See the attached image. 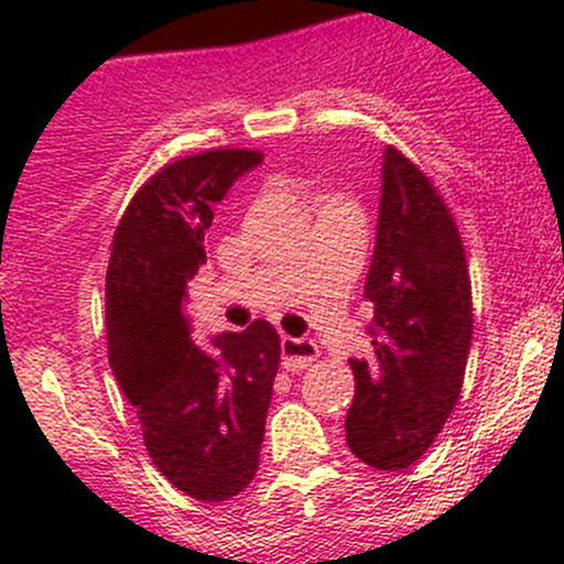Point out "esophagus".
<instances>
[{
    "instance_id": "34e87169",
    "label": "esophagus",
    "mask_w": 564,
    "mask_h": 564,
    "mask_svg": "<svg viewBox=\"0 0 564 564\" xmlns=\"http://www.w3.org/2000/svg\"><path fill=\"white\" fill-rule=\"evenodd\" d=\"M318 358V347L311 338H282V367L291 372L305 370Z\"/></svg>"
}]
</instances>
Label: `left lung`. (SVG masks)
Here are the masks:
<instances>
[{
    "mask_svg": "<svg viewBox=\"0 0 564 564\" xmlns=\"http://www.w3.org/2000/svg\"><path fill=\"white\" fill-rule=\"evenodd\" d=\"M364 293L370 356L350 358V449L381 471L410 468L460 398L475 330L466 251L432 177L395 147L383 154L378 237Z\"/></svg>",
    "mask_w": 564,
    "mask_h": 564,
    "instance_id": "8db88e82",
    "label": "left lung"
}]
</instances>
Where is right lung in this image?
I'll list each match as a JSON object with an SVG mask.
<instances>
[{
  "label": "right lung",
  "instance_id": "1",
  "mask_svg": "<svg viewBox=\"0 0 564 564\" xmlns=\"http://www.w3.org/2000/svg\"><path fill=\"white\" fill-rule=\"evenodd\" d=\"M259 149H203L166 163L132 194L107 268L109 364L141 421L143 443L177 491L231 500L259 468L279 336L265 318L197 347L183 316L206 231Z\"/></svg>",
  "mask_w": 564,
  "mask_h": 564
}]
</instances>
